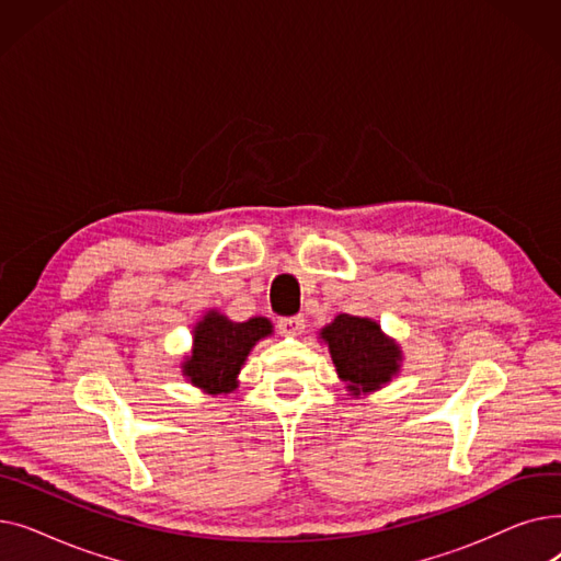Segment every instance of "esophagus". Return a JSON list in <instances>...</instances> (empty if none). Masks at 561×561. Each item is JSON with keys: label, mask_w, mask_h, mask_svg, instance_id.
<instances>
[{"label": "esophagus", "mask_w": 561, "mask_h": 561, "mask_svg": "<svg viewBox=\"0 0 561 561\" xmlns=\"http://www.w3.org/2000/svg\"><path fill=\"white\" fill-rule=\"evenodd\" d=\"M277 328L282 334L286 336H298L305 330V316H288V318H279Z\"/></svg>", "instance_id": "obj_1"}]
</instances>
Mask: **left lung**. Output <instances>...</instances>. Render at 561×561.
Segmentation results:
<instances>
[{
	"label": "left lung",
	"instance_id": "obj_1",
	"mask_svg": "<svg viewBox=\"0 0 561 561\" xmlns=\"http://www.w3.org/2000/svg\"><path fill=\"white\" fill-rule=\"evenodd\" d=\"M320 334L330 345L339 377L355 396L387 385L400 368V347L370 318L341 313Z\"/></svg>",
	"mask_w": 561,
	"mask_h": 561
}]
</instances>
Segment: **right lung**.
<instances>
[{
  "label": "right lung",
  "instance_id": "add662e5",
  "mask_svg": "<svg viewBox=\"0 0 561 561\" xmlns=\"http://www.w3.org/2000/svg\"><path fill=\"white\" fill-rule=\"evenodd\" d=\"M271 332L273 325L265 318L231 322L229 318L209 311L195 328V347L184 364V375L195 387L214 396L229 393L236 389V375H239L252 345Z\"/></svg>",
  "mask_w": 561,
  "mask_h": 561
}]
</instances>
